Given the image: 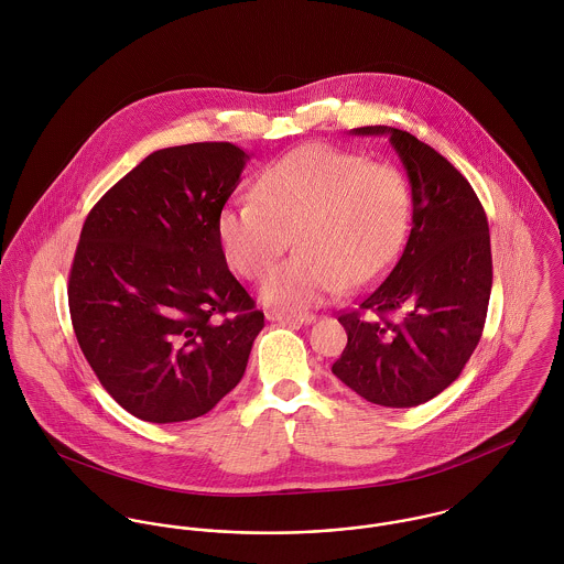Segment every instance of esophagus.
<instances>
[{
    "label": "esophagus",
    "mask_w": 564,
    "mask_h": 564,
    "mask_svg": "<svg viewBox=\"0 0 564 564\" xmlns=\"http://www.w3.org/2000/svg\"><path fill=\"white\" fill-rule=\"evenodd\" d=\"M267 319L275 323H300V325H308V323L315 322L317 317L315 315H308V313H284V311H269L267 313Z\"/></svg>",
    "instance_id": "1"
}]
</instances>
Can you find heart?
<instances>
[{
	"label": "heart",
	"instance_id": "1",
	"mask_svg": "<svg viewBox=\"0 0 564 564\" xmlns=\"http://www.w3.org/2000/svg\"><path fill=\"white\" fill-rule=\"evenodd\" d=\"M249 202L219 213L217 237L230 264L262 278L289 249L297 256L262 284L267 304L311 308L345 286L378 282L395 264L410 221V191L400 169L325 143L269 162Z\"/></svg>",
	"mask_w": 564,
	"mask_h": 564
}]
</instances>
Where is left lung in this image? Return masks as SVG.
<instances>
[{"label": "left lung", "instance_id": "obj_1", "mask_svg": "<svg viewBox=\"0 0 564 564\" xmlns=\"http://www.w3.org/2000/svg\"><path fill=\"white\" fill-rule=\"evenodd\" d=\"M351 134L389 137L410 182L412 224L387 280L338 317L347 345L332 373L367 402L412 408L443 393L480 343L492 286L488 221L465 175L416 137L389 126Z\"/></svg>", "mask_w": 564, "mask_h": 564}]
</instances>
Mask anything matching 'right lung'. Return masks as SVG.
Instances as JSON below:
<instances>
[{
    "label": "right lung",
    "mask_w": 564,
    "mask_h": 564,
    "mask_svg": "<svg viewBox=\"0 0 564 564\" xmlns=\"http://www.w3.org/2000/svg\"><path fill=\"white\" fill-rule=\"evenodd\" d=\"M247 161L232 143L159 150L82 226L69 273L74 332L101 387L143 421L213 410L241 382L264 327L217 237ZM228 312L238 317L216 322Z\"/></svg>",
    "instance_id": "add662e5"
}]
</instances>
